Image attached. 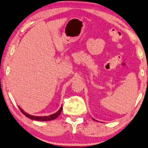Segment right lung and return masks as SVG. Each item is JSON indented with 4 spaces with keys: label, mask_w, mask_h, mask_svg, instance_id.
Instances as JSON below:
<instances>
[{
    "label": "right lung",
    "mask_w": 148,
    "mask_h": 148,
    "mask_svg": "<svg viewBox=\"0 0 148 148\" xmlns=\"http://www.w3.org/2000/svg\"><path fill=\"white\" fill-rule=\"evenodd\" d=\"M19 108H20L21 112H22L23 114L25 115V116L27 117V118H29L30 119H32V120H37V121H49V120H54V119L56 118L60 114L61 112H62V107H61L60 109H59V110L56 113H55V114H51L49 116H31V115H29V114H26V112H24V111H23L22 109L20 108V107H19Z\"/></svg>",
    "instance_id": "obj_1"
}]
</instances>
